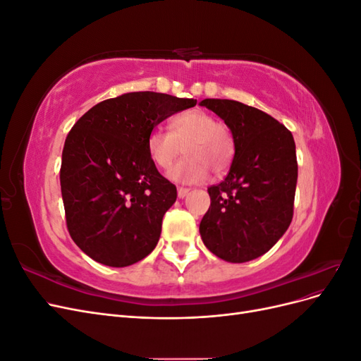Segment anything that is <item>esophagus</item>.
Returning a JSON list of instances; mask_svg holds the SVG:
<instances>
[{
    "mask_svg": "<svg viewBox=\"0 0 361 361\" xmlns=\"http://www.w3.org/2000/svg\"><path fill=\"white\" fill-rule=\"evenodd\" d=\"M188 194H190V188H183V187H179V188H178V195H179V199L187 197Z\"/></svg>",
    "mask_w": 361,
    "mask_h": 361,
    "instance_id": "1",
    "label": "esophagus"
}]
</instances>
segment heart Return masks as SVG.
I'll return each mask as SVG.
<instances>
[{"label": "heart", "mask_w": 361, "mask_h": 361, "mask_svg": "<svg viewBox=\"0 0 361 361\" xmlns=\"http://www.w3.org/2000/svg\"><path fill=\"white\" fill-rule=\"evenodd\" d=\"M182 150L187 158L170 173V178L176 182L195 183L206 179L209 171L221 174L231 167L235 140L232 130L215 116L191 110L170 120V133L157 128L147 137V154L161 170H170Z\"/></svg>", "instance_id": "heart-1"}]
</instances>
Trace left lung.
Masks as SVG:
<instances>
[{"label": "left lung", "instance_id": "8db88e82", "mask_svg": "<svg viewBox=\"0 0 361 361\" xmlns=\"http://www.w3.org/2000/svg\"><path fill=\"white\" fill-rule=\"evenodd\" d=\"M200 105L220 116L235 140L227 176L207 188L211 206L200 235L215 256L243 264L265 255L292 221L295 141L285 125L255 106L231 99H203Z\"/></svg>", "mask_w": 361, "mask_h": 361}]
</instances>
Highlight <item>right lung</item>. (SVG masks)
I'll use <instances>...</instances> for the list:
<instances>
[{
    "label": "right lung",
    "instance_id": "add662e5",
    "mask_svg": "<svg viewBox=\"0 0 361 361\" xmlns=\"http://www.w3.org/2000/svg\"><path fill=\"white\" fill-rule=\"evenodd\" d=\"M195 104L155 92L126 93L94 105L72 126L60 183L69 235L87 256L122 268L157 247L178 191L152 162L147 137Z\"/></svg>",
    "mask_w": 361,
    "mask_h": 361
}]
</instances>
